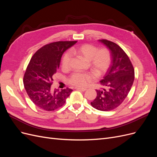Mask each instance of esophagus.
Segmentation results:
<instances>
[{"instance_id":"obj_1","label":"esophagus","mask_w":157,"mask_h":157,"mask_svg":"<svg viewBox=\"0 0 157 157\" xmlns=\"http://www.w3.org/2000/svg\"><path fill=\"white\" fill-rule=\"evenodd\" d=\"M75 88L77 89V90H80V91H82V92L86 91V90H87L86 88H79V87H76Z\"/></svg>"}]
</instances>
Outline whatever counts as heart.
I'll return each mask as SVG.
<instances>
[{
	"label": "heart",
	"instance_id": "obj_1",
	"mask_svg": "<svg viewBox=\"0 0 157 157\" xmlns=\"http://www.w3.org/2000/svg\"><path fill=\"white\" fill-rule=\"evenodd\" d=\"M71 54L82 57L89 61L90 66L94 72L98 75L103 74L109 68L111 63V56L109 51L106 48L98 50L97 47L92 44H83L71 50ZM71 56L67 52L62 59V67L67 68L70 63ZM95 76L90 73H75L71 76L69 81L76 86L84 87L90 82L95 80Z\"/></svg>",
	"mask_w": 157,
	"mask_h": 157
}]
</instances>
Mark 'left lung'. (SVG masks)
<instances>
[{
    "mask_svg": "<svg viewBox=\"0 0 157 157\" xmlns=\"http://www.w3.org/2000/svg\"><path fill=\"white\" fill-rule=\"evenodd\" d=\"M98 41L110 52L111 64L100 80L103 88L96 90L97 96L91 105L98 110L109 111L119 106L128 96L134 80V69L119 46L107 40Z\"/></svg>",
    "mask_w": 157,
    "mask_h": 157,
    "instance_id": "obj_1",
    "label": "left lung"
}]
</instances>
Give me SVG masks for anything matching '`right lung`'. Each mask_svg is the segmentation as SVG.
<instances>
[{
    "label": "right lung",
    "mask_w": 157,
    "mask_h": 157,
    "mask_svg": "<svg viewBox=\"0 0 157 157\" xmlns=\"http://www.w3.org/2000/svg\"><path fill=\"white\" fill-rule=\"evenodd\" d=\"M77 41H59L46 44L31 59L23 78L27 94L35 105L45 111L61 107L73 90L67 88L52 90L53 75L58 71L64 52Z\"/></svg>",
    "instance_id": "obj_1"
}]
</instances>
